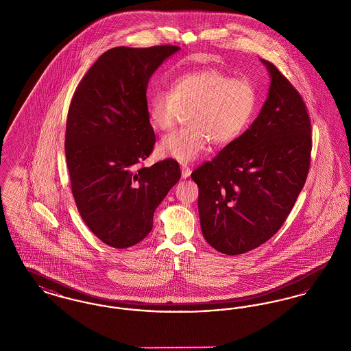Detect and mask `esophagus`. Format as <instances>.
Instances as JSON below:
<instances>
[{"instance_id": "1", "label": "esophagus", "mask_w": 351, "mask_h": 351, "mask_svg": "<svg viewBox=\"0 0 351 351\" xmlns=\"http://www.w3.org/2000/svg\"><path fill=\"white\" fill-rule=\"evenodd\" d=\"M191 172H192V169L188 167L186 165H183V166H182V176H183L184 179H185V178H188V176L191 175Z\"/></svg>"}]
</instances>
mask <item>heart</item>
<instances>
[{
  "label": "heart",
  "instance_id": "obj_1",
  "mask_svg": "<svg viewBox=\"0 0 351 351\" xmlns=\"http://www.w3.org/2000/svg\"><path fill=\"white\" fill-rule=\"evenodd\" d=\"M169 90L151 95L147 113L151 126L171 130L186 110V128L166 135L158 145L163 158L182 163L197 159L212 141L233 143L246 132L258 105L255 85L246 77H232L219 68L185 71L169 80Z\"/></svg>",
  "mask_w": 351,
  "mask_h": 351
}]
</instances>
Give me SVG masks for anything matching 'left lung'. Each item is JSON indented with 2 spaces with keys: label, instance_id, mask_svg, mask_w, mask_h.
<instances>
[{
  "label": "left lung",
  "instance_id": "8db88e82",
  "mask_svg": "<svg viewBox=\"0 0 351 351\" xmlns=\"http://www.w3.org/2000/svg\"><path fill=\"white\" fill-rule=\"evenodd\" d=\"M259 116L191 178L205 241L226 255L254 250L282 228L311 167L312 126L299 90L272 63Z\"/></svg>",
  "mask_w": 351,
  "mask_h": 351
}]
</instances>
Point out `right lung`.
<instances>
[{
    "mask_svg": "<svg viewBox=\"0 0 351 351\" xmlns=\"http://www.w3.org/2000/svg\"><path fill=\"white\" fill-rule=\"evenodd\" d=\"M176 51L172 45L110 49L84 75L69 104L64 150L71 191L90 232L114 249L147 237L155 209L180 180L173 159L141 166L155 145L147 84Z\"/></svg>",
    "mask_w": 351,
    "mask_h": 351,
    "instance_id": "add662e5",
    "label": "right lung"
}]
</instances>
